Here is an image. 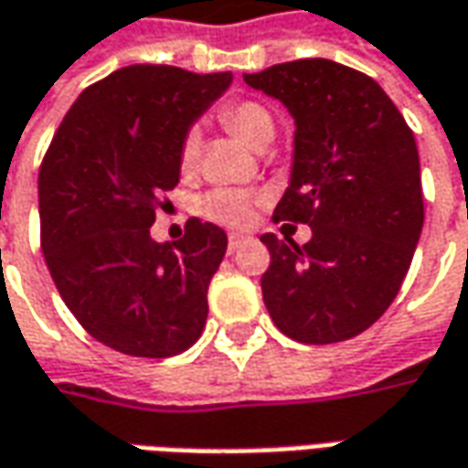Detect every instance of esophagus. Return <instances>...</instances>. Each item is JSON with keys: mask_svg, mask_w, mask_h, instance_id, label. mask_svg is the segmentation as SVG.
Instances as JSON below:
<instances>
[{"mask_svg": "<svg viewBox=\"0 0 468 468\" xmlns=\"http://www.w3.org/2000/svg\"><path fill=\"white\" fill-rule=\"evenodd\" d=\"M246 243V235H240V233H233L230 238H228V253H235V250L240 249Z\"/></svg>", "mask_w": 468, "mask_h": 468, "instance_id": "esophagus-1", "label": "esophagus"}]
</instances>
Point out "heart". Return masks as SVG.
<instances>
[{
	"label": "heart",
	"instance_id": "heart-1",
	"mask_svg": "<svg viewBox=\"0 0 468 468\" xmlns=\"http://www.w3.org/2000/svg\"><path fill=\"white\" fill-rule=\"evenodd\" d=\"M219 123L225 129H230L233 134L249 142L250 147L261 150L266 147L271 137H274V116L264 103L259 101H228L219 105L218 111ZM199 147H202V137L199 129L191 126L186 129L181 137V147H178V163L184 170H194L197 160H199ZM264 197L259 191H249V188H215L209 191L199 204V212L207 219H215L219 225H246L253 212V207L261 202Z\"/></svg>",
	"mask_w": 468,
	"mask_h": 468
}]
</instances>
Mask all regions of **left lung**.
I'll return each instance as SVG.
<instances>
[{
    "label": "left lung",
    "instance_id": "left-lung-1",
    "mask_svg": "<svg viewBox=\"0 0 468 468\" xmlns=\"http://www.w3.org/2000/svg\"><path fill=\"white\" fill-rule=\"evenodd\" d=\"M295 119V163L274 222L314 238L261 235V277L277 329L303 345L345 342L373 326L410 271L425 222L411 129L378 82L331 58H298L243 74Z\"/></svg>",
    "mask_w": 468,
    "mask_h": 468
}]
</instances>
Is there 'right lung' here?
<instances>
[{"mask_svg": "<svg viewBox=\"0 0 468 468\" xmlns=\"http://www.w3.org/2000/svg\"><path fill=\"white\" fill-rule=\"evenodd\" d=\"M233 74L132 64L82 90L43 154L41 249L58 295L90 336L132 357H173L202 336L228 235L191 218L154 243L178 184L186 129Z\"/></svg>", "mask_w": 468, "mask_h": 468, "instance_id": "1", "label": "right lung"}]
</instances>
